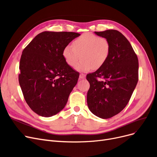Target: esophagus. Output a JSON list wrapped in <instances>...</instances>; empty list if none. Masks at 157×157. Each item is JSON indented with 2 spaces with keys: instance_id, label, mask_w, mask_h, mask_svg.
I'll list each match as a JSON object with an SVG mask.
<instances>
[{
  "instance_id": "1",
  "label": "esophagus",
  "mask_w": 157,
  "mask_h": 157,
  "mask_svg": "<svg viewBox=\"0 0 157 157\" xmlns=\"http://www.w3.org/2000/svg\"><path fill=\"white\" fill-rule=\"evenodd\" d=\"M85 77H86V75L85 74H83V73H81L79 74V79H85Z\"/></svg>"
}]
</instances>
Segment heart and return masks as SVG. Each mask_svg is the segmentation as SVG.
<instances>
[{"label": "heart", "instance_id": "obj_1", "mask_svg": "<svg viewBox=\"0 0 157 157\" xmlns=\"http://www.w3.org/2000/svg\"><path fill=\"white\" fill-rule=\"evenodd\" d=\"M110 45L105 38L94 34L86 33L72 42V46L68 45L62 52L67 64L79 71L86 72L92 69H98L103 66L110 55Z\"/></svg>", "mask_w": 157, "mask_h": 157}]
</instances>
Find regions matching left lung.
<instances>
[{"label":"left lung","instance_id":"1","mask_svg":"<svg viewBox=\"0 0 157 157\" xmlns=\"http://www.w3.org/2000/svg\"><path fill=\"white\" fill-rule=\"evenodd\" d=\"M94 33L108 40L110 52L103 66L86 75L90 83L87 105L93 114L108 119L121 112L130 99L139 79V61L130 43L119 31Z\"/></svg>","mask_w":157,"mask_h":157}]
</instances>
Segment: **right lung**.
I'll list each match as a JSON object with an SVG mask.
<instances>
[{"mask_svg":"<svg viewBox=\"0 0 157 157\" xmlns=\"http://www.w3.org/2000/svg\"><path fill=\"white\" fill-rule=\"evenodd\" d=\"M79 36L74 32L44 31L23 50L19 84L27 104L40 116L49 117L62 110L77 84L79 72L67 64L62 52Z\"/></svg>","mask_w":157,"mask_h":157,"instance_id":"add662e5","label":"right lung"}]
</instances>
